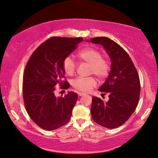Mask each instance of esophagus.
Here are the masks:
<instances>
[{"mask_svg":"<svg viewBox=\"0 0 158 158\" xmlns=\"http://www.w3.org/2000/svg\"><path fill=\"white\" fill-rule=\"evenodd\" d=\"M78 94L79 97H82V96L85 95V94H84V93H81V92H78V94Z\"/></svg>","mask_w":158,"mask_h":158,"instance_id":"1","label":"esophagus"}]
</instances>
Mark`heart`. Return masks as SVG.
<instances>
[{
    "label": "heart",
    "instance_id": "1",
    "mask_svg": "<svg viewBox=\"0 0 158 158\" xmlns=\"http://www.w3.org/2000/svg\"><path fill=\"white\" fill-rule=\"evenodd\" d=\"M76 56L80 60L85 61L91 64V73L94 74L99 79H104L110 73V64L106 59L102 58V54L99 50L88 47L81 49L77 53ZM62 67L65 74L73 75L75 73L76 64L70 56L65 57L62 62ZM73 86L82 92H88L97 85V81L94 77H77L72 83Z\"/></svg>",
    "mask_w": 158,
    "mask_h": 158
}]
</instances>
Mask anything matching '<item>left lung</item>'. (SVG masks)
<instances>
[{
  "mask_svg": "<svg viewBox=\"0 0 158 158\" xmlns=\"http://www.w3.org/2000/svg\"><path fill=\"white\" fill-rule=\"evenodd\" d=\"M87 42L104 47L111 61L107 78L99 91L109 94L104 102L92 97L91 114L93 120L107 128H118L131 116L138 105L140 95V81L136 67L126 51L111 39L97 37Z\"/></svg>",
  "mask_w": 158,
  "mask_h": 158,
  "instance_id": "1",
  "label": "left lung"
}]
</instances>
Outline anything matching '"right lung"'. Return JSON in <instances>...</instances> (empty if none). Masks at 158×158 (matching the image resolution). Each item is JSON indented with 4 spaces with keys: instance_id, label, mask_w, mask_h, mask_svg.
<instances>
[{
    "instance_id": "add662e5",
    "label": "right lung",
    "mask_w": 158,
    "mask_h": 158,
    "mask_svg": "<svg viewBox=\"0 0 158 158\" xmlns=\"http://www.w3.org/2000/svg\"><path fill=\"white\" fill-rule=\"evenodd\" d=\"M83 40L82 38L54 37L42 44L32 54L23 76V98L30 118L44 130L52 131L64 126L77 100V94L68 91L64 97L55 96L57 84L64 89L62 62Z\"/></svg>"
}]
</instances>
